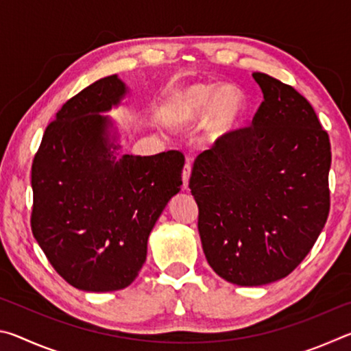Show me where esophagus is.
Wrapping results in <instances>:
<instances>
[{"label":"esophagus","mask_w":351,"mask_h":351,"mask_svg":"<svg viewBox=\"0 0 351 351\" xmlns=\"http://www.w3.org/2000/svg\"><path fill=\"white\" fill-rule=\"evenodd\" d=\"M190 171H192V165H190V162H186V165H184V169H182V189L189 187Z\"/></svg>","instance_id":"1"}]
</instances>
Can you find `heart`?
I'll return each instance as SVG.
<instances>
[{"instance_id":"1","label":"heart","mask_w":351,"mask_h":351,"mask_svg":"<svg viewBox=\"0 0 351 351\" xmlns=\"http://www.w3.org/2000/svg\"><path fill=\"white\" fill-rule=\"evenodd\" d=\"M243 112L240 93L228 85L195 83L175 93L170 106V121L182 128L207 130L223 138L239 127Z\"/></svg>"}]
</instances>
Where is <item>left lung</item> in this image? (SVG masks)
Returning <instances> with one entry per match:
<instances>
[{
  "instance_id": "left-lung-1",
  "label": "left lung",
  "mask_w": 351,
  "mask_h": 351,
  "mask_svg": "<svg viewBox=\"0 0 351 351\" xmlns=\"http://www.w3.org/2000/svg\"><path fill=\"white\" fill-rule=\"evenodd\" d=\"M252 125L219 138L195 159L189 187L210 268L240 287L291 274L330 212L331 147L310 102L268 74Z\"/></svg>"
}]
</instances>
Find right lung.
I'll return each instance as SVG.
<instances>
[{"label": "right lung", "instance_id": "1", "mask_svg": "<svg viewBox=\"0 0 351 351\" xmlns=\"http://www.w3.org/2000/svg\"><path fill=\"white\" fill-rule=\"evenodd\" d=\"M117 75L71 97L46 127L32 162L31 228L54 269L74 288H127L147 257V241L181 190L184 154L116 156L102 112L125 96Z\"/></svg>", "mask_w": 351, "mask_h": 351}]
</instances>
